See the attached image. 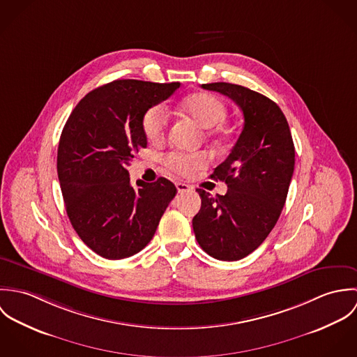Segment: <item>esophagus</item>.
Masks as SVG:
<instances>
[{
	"label": "esophagus",
	"mask_w": 357,
	"mask_h": 357,
	"mask_svg": "<svg viewBox=\"0 0 357 357\" xmlns=\"http://www.w3.org/2000/svg\"><path fill=\"white\" fill-rule=\"evenodd\" d=\"M176 188L178 191V194H184V192H188V191H192L194 188L185 183H176Z\"/></svg>",
	"instance_id": "esophagus-1"
}]
</instances>
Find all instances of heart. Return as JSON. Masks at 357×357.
Returning <instances> with one entry per match:
<instances>
[{
	"label": "heart",
	"mask_w": 357,
	"mask_h": 357,
	"mask_svg": "<svg viewBox=\"0 0 357 357\" xmlns=\"http://www.w3.org/2000/svg\"><path fill=\"white\" fill-rule=\"evenodd\" d=\"M183 109L191 115L202 128H214L220 125L227 115L225 104L211 93H195L187 98ZM167 112L163 105L150 107L142 118V129L149 142H160L167 128ZM210 158L206 153H170L165 156V165L180 174L188 176L206 167Z\"/></svg>",
	"instance_id": "b5f03b06"
}]
</instances>
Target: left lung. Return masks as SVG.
Listing matches in <instances>:
<instances>
[{"label":"left lung","instance_id":"obj_1","mask_svg":"<svg viewBox=\"0 0 357 357\" xmlns=\"http://www.w3.org/2000/svg\"><path fill=\"white\" fill-rule=\"evenodd\" d=\"M202 88L231 98L245 123L231 153L210 176L227 183V194L211 197L199 188L202 206L192 227L207 255L238 261L266 239L282 213L294 172V143L284 114L266 96L228 82Z\"/></svg>","mask_w":357,"mask_h":357}]
</instances>
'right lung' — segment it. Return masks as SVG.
I'll return each mask as SVG.
<instances>
[{"label":"right lung","mask_w":357,"mask_h":357,"mask_svg":"<svg viewBox=\"0 0 357 357\" xmlns=\"http://www.w3.org/2000/svg\"><path fill=\"white\" fill-rule=\"evenodd\" d=\"M180 82L116 79L89 92L70 114L57 149V176L70 222L82 242L107 259L143 250L176 197L165 177L130 185L128 166L147 147L144 112Z\"/></svg>","instance_id":"right-lung-1"}]
</instances>
